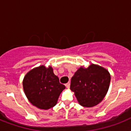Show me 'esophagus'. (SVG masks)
<instances>
[{"label": "esophagus", "mask_w": 131, "mask_h": 131, "mask_svg": "<svg viewBox=\"0 0 131 131\" xmlns=\"http://www.w3.org/2000/svg\"><path fill=\"white\" fill-rule=\"evenodd\" d=\"M66 87L67 88H70V82H68V83H67V84H65Z\"/></svg>", "instance_id": "obj_1"}]
</instances>
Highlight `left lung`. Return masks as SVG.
Returning <instances> with one entry per match:
<instances>
[{
	"label": "left lung",
	"instance_id": "obj_1",
	"mask_svg": "<svg viewBox=\"0 0 131 131\" xmlns=\"http://www.w3.org/2000/svg\"><path fill=\"white\" fill-rule=\"evenodd\" d=\"M111 76L107 70L92 64L80 67L71 78L70 88L75 92L79 103L92 107L101 102L107 92Z\"/></svg>",
	"mask_w": 131,
	"mask_h": 131
}]
</instances>
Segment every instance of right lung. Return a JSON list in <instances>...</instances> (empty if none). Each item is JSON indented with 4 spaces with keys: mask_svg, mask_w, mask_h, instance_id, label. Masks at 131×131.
Wrapping results in <instances>:
<instances>
[{
    "mask_svg": "<svg viewBox=\"0 0 131 131\" xmlns=\"http://www.w3.org/2000/svg\"><path fill=\"white\" fill-rule=\"evenodd\" d=\"M23 88L28 99L41 110L56 105L62 91L65 88L60 83L51 67L40 66L30 71L24 78Z\"/></svg>",
    "mask_w": 131,
    "mask_h": 131,
    "instance_id": "1",
    "label": "right lung"
}]
</instances>
